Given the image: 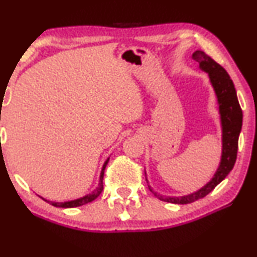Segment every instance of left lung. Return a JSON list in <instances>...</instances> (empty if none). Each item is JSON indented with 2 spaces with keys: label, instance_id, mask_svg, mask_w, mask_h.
Returning <instances> with one entry per match:
<instances>
[{
  "label": "left lung",
  "instance_id": "obj_1",
  "mask_svg": "<svg viewBox=\"0 0 257 257\" xmlns=\"http://www.w3.org/2000/svg\"><path fill=\"white\" fill-rule=\"evenodd\" d=\"M192 59L198 61L200 70L208 74L209 82H211L213 91L215 93L220 115V124H221V158H220V163L214 176L208 183H206L199 190L180 197L163 196V194L157 193L156 191L151 189L149 180L147 178V172L144 171L146 180L151 192L160 200L171 202V204L184 205L201 199V198L207 196L209 192H212L214 187L226 178V176L232 171L233 166L235 164L238 136H240L242 128L243 115H242L240 103H238L235 87H234L232 79L225 68L220 66L216 61L200 50L193 52Z\"/></svg>",
  "mask_w": 257,
  "mask_h": 257
}]
</instances>
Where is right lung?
<instances>
[{
	"instance_id": "right-lung-1",
	"label": "right lung",
	"mask_w": 257,
	"mask_h": 257,
	"mask_svg": "<svg viewBox=\"0 0 257 257\" xmlns=\"http://www.w3.org/2000/svg\"><path fill=\"white\" fill-rule=\"evenodd\" d=\"M108 161H109V157L107 158L106 161H104V163L102 165V169H101V172H100V178H99V184H97V186L94 189L91 193H87L85 194V196H82L80 198H78V199H73V200H68V201H51V200H48L45 199V198H42V199H44L46 202H49V204H51L55 206V207H63V208H73V207H78V206H82L85 204H88V202L93 201L94 199H96L97 197L100 196V193L102 192L103 190V173H104V169H106V165L108 164Z\"/></svg>"
}]
</instances>
